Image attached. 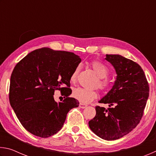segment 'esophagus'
I'll list each match as a JSON object with an SVG mask.
<instances>
[{
  "instance_id": "34e87169",
  "label": "esophagus",
  "mask_w": 156,
  "mask_h": 156,
  "mask_svg": "<svg viewBox=\"0 0 156 156\" xmlns=\"http://www.w3.org/2000/svg\"><path fill=\"white\" fill-rule=\"evenodd\" d=\"M79 106H80V108H82V109H84V108H86L87 107V105L86 104L80 103V105H79Z\"/></svg>"
}]
</instances>
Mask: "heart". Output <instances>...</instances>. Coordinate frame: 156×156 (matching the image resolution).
<instances>
[{"instance_id": "1", "label": "heart", "mask_w": 156, "mask_h": 156, "mask_svg": "<svg viewBox=\"0 0 156 156\" xmlns=\"http://www.w3.org/2000/svg\"><path fill=\"white\" fill-rule=\"evenodd\" d=\"M91 67L94 72L96 73L98 77L99 78H101V80H98V87L102 89H107L109 87L110 84L107 80H104L106 78L108 73H109V71H108L107 67L102 63L98 61H93L91 63ZM79 71V68L76 67L75 70L73 71L72 76H71V82L72 83H74L77 78L78 73ZM72 96L73 98H75L76 100L83 104L89 103L91 101H93L94 99H96L98 96V94L96 91H90L88 89L78 87L73 89Z\"/></svg>"}]
</instances>
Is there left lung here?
<instances>
[{"instance_id":"left-lung-1","label":"left lung","mask_w":156,"mask_h":156,"mask_svg":"<svg viewBox=\"0 0 156 156\" xmlns=\"http://www.w3.org/2000/svg\"><path fill=\"white\" fill-rule=\"evenodd\" d=\"M105 60L115 71L111 90L99 100L109 104L107 109L96 107V116L89 122L91 130L106 140L125 136L138 125L149 98V87L140 66L119 54H107Z\"/></svg>"}]
</instances>
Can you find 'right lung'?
<instances>
[{"label": "right lung", "mask_w": 156, "mask_h": 156, "mask_svg": "<svg viewBox=\"0 0 156 156\" xmlns=\"http://www.w3.org/2000/svg\"><path fill=\"white\" fill-rule=\"evenodd\" d=\"M81 62L72 52L43 47L31 51L15 66L9 86V102L26 130L41 138H48L62 129L67 113L79 106L69 98L70 78ZM55 90L66 96L55 101Z\"/></svg>", "instance_id": "obj_1"}]
</instances>
